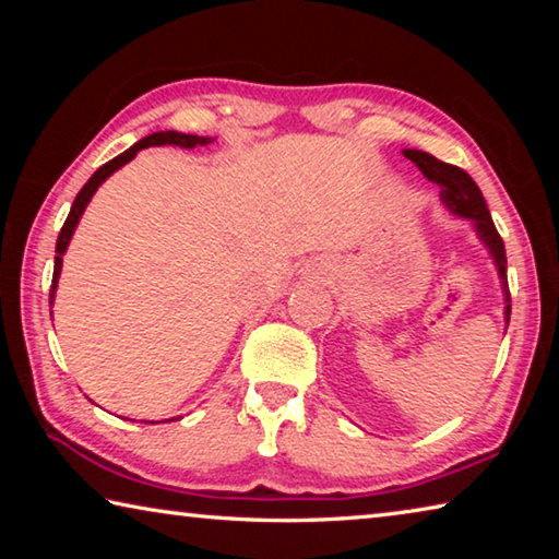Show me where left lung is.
<instances>
[{"label": "left lung", "instance_id": "1", "mask_svg": "<svg viewBox=\"0 0 559 559\" xmlns=\"http://www.w3.org/2000/svg\"><path fill=\"white\" fill-rule=\"evenodd\" d=\"M402 155L406 159L419 167V173L429 179V182L441 187V202L447 210L459 216V219H468L473 222V231H476L478 241L486 246V251L493 259L496 269H498V278H500V288H503V300H506V325L510 323V290H508V261H506V246L500 234L496 231V224L490 219V212L486 206L484 194H480L478 185L473 182L471 175L463 173L461 167L441 163L424 150H402Z\"/></svg>", "mask_w": 559, "mask_h": 559}]
</instances>
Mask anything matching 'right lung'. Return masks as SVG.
I'll return each mask as SVG.
<instances>
[{"label":"right lung","mask_w":559,"mask_h":559,"mask_svg":"<svg viewBox=\"0 0 559 559\" xmlns=\"http://www.w3.org/2000/svg\"><path fill=\"white\" fill-rule=\"evenodd\" d=\"M216 138H202V135H187V132H177V130H165V132H153V135H147V138H143V140H138L135 145L132 147H128L126 153H120L118 157H112L110 163H106L103 167H98L96 173H93V177L88 179L86 185H83V189L79 192V197H75L73 200V206H71V212H69V219H66V224L61 226V234H59V241H56V261H53V281H51V300L49 302H53V298H56V288H59V276H61V269H63V253H66V249H69V243H71V239H73V231H75V226H79V222H81V216H83V212H86V206H88V202L93 200V194L98 192V187L106 182V179L112 175V173H118V169L122 167V165H128L132 157H135L140 150H145V147H163V145H173V147H185V150H194V147H206V145H212ZM173 421V419H169Z\"/></svg>","instance_id":"add662e5"}]
</instances>
